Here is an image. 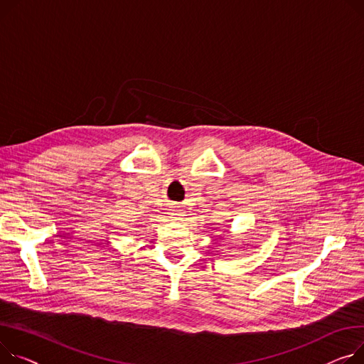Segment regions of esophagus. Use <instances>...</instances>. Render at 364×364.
<instances>
[{
	"mask_svg": "<svg viewBox=\"0 0 364 364\" xmlns=\"http://www.w3.org/2000/svg\"><path fill=\"white\" fill-rule=\"evenodd\" d=\"M169 215H171V218H174V220H178V216H180V213H178V209H171V212H169Z\"/></svg>",
	"mask_w": 364,
	"mask_h": 364,
	"instance_id": "34e87169",
	"label": "esophagus"
}]
</instances>
